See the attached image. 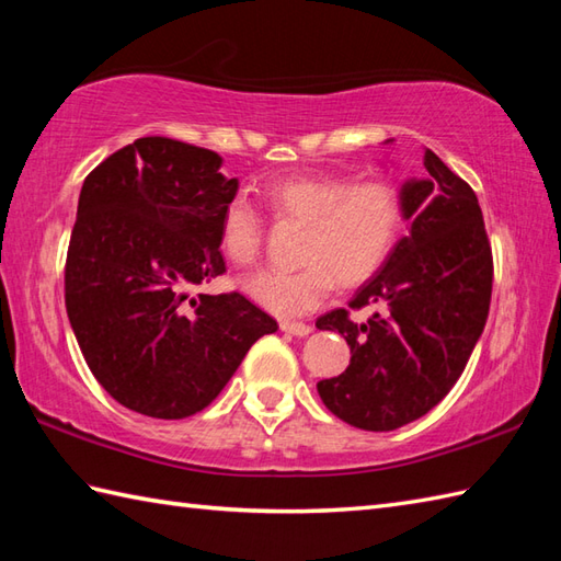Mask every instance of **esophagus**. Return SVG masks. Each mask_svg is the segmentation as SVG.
<instances>
[{"mask_svg": "<svg viewBox=\"0 0 561 561\" xmlns=\"http://www.w3.org/2000/svg\"><path fill=\"white\" fill-rule=\"evenodd\" d=\"M279 328H282V332H289V335H294V337H306L308 332H311V325L291 323V320H282Z\"/></svg>", "mask_w": 561, "mask_h": 561, "instance_id": "obj_1", "label": "esophagus"}]
</instances>
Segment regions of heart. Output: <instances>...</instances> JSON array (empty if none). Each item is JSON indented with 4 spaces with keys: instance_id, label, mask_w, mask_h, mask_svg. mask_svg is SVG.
Returning <instances> with one entry per match:
<instances>
[{
    "instance_id": "b5f03b06",
    "label": "heart",
    "mask_w": 561,
    "mask_h": 561,
    "mask_svg": "<svg viewBox=\"0 0 561 561\" xmlns=\"http://www.w3.org/2000/svg\"><path fill=\"white\" fill-rule=\"evenodd\" d=\"M272 211L308 226L299 270L265 267L241 279L250 301L272 316L296 318L316 311L342 284H362L383 267L402 229V195L390 181L304 175L265 190ZM265 224L248 197L233 195L221 211L219 245L236 265L260 253Z\"/></svg>"
}]
</instances>
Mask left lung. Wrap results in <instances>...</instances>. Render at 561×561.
Segmentation results:
<instances>
[{
    "label": "left lung",
    "instance_id": "1",
    "mask_svg": "<svg viewBox=\"0 0 561 561\" xmlns=\"http://www.w3.org/2000/svg\"><path fill=\"white\" fill-rule=\"evenodd\" d=\"M400 195L410 231L350 301L354 311H378L366 323H354L347 308L316 320L352 352L347 371L320 380L318 396L366 432L400 428L448 396L492 299V248L472 187L426 149L422 178L404 181Z\"/></svg>",
    "mask_w": 561,
    "mask_h": 561
}]
</instances>
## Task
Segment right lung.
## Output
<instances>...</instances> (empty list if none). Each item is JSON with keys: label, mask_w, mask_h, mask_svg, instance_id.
I'll return each mask as SVG.
<instances>
[{"label": "right lung", "mask_w": 561, "mask_h": 561, "mask_svg": "<svg viewBox=\"0 0 561 561\" xmlns=\"http://www.w3.org/2000/svg\"><path fill=\"white\" fill-rule=\"evenodd\" d=\"M224 159L169 137H141L81 185L65 304L91 374L127 410L185 420L229 383L277 320L241 294H197L226 272L221 211L238 178Z\"/></svg>", "instance_id": "obj_1"}]
</instances>
